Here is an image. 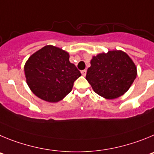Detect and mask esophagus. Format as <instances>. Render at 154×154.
I'll return each mask as SVG.
<instances>
[{
	"instance_id": "esophagus-1",
	"label": "esophagus",
	"mask_w": 154,
	"mask_h": 154,
	"mask_svg": "<svg viewBox=\"0 0 154 154\" xmlns=\"http://www.w3.org/2000/svg\"><path fill=\"white\" fill-rule=\"evenodd\" d=\"M81 74H82L83 76H86V74H87V70H81Z\"/></svg>"
}]
</instances>
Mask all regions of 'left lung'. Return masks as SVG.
<instances>
[{
    "instance_id": "1",
    "label": "left lung",
    "mask_w": 154,
    "mask_h": 154,
    "mask_svg": "<svg viewBox=\"0 0 154 154\" xmlns=\"http://www.w3.org/2000/svg\"><path fill=\"white\" fill-rule=\"evenodd\" d=\"M86 79L94 92L106 99H115L127 92L137 77V68L130 57L120 51L94 57Z\"/></svg>"
}]
</instances>
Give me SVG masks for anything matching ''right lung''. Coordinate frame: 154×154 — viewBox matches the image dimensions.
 Segmentation results:
<instances>
[{"instance_id":"obj_1","label":"right lung","mask_w":154,"mask_h":154,"mask_svg":"<svg viewBox=\"0 0 154 154\" xmlns=\"http://www.w3.org/2000/svg\"><path fill=\"white\" fill-rule=\"evenodd\" d=\"M27 85L44 100L60 101L71 91L74 83L81 76L69 61V54L48 45L29 57L24 66Z\"/></svg>"}]
</instances>
